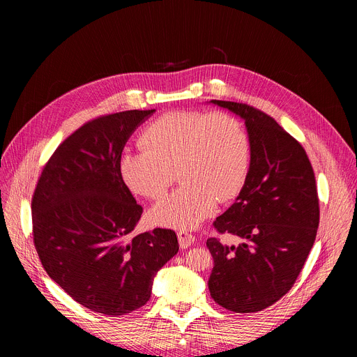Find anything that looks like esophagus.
Here are the masks:
<instances>
[{
    "label": "esophagus",
    "mask_w": 357,
    "mask_h": 357,
    "mask_svg": "<svg viewBox=\"0 0 357 357\" xmlns=\"http://www.w3.org/2000/svg\"><path fill=\"white\" fill-rule=\"evenodd\" d=\"M177 238H178V244H180L181 249H187L188 245H191V244L195 243V236H191V234H188L185 231H178L177 233Z\"/></svg>",
    "instance_id": "34e87169"
}]
</instances>
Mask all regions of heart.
I'll return each instance as SVG.
<instances>
[{"label": "heart", "instance_id": "1", "mask_svg": "<svg viewBox=\"0 0 357 357\" xmlns=\"http://www.w3.org/2000/svg\"><path fill=\"white\" fill-rule=\"evenodd\" d=\"M142 147L120 157L124 183L143 197L167 193L177 172L183 185L157 203L150 220L162 227L191 230L234 199L248 178L252 158L243 123L223 112H173L153 121L142 134Z\"/></svg>", "mask_w": 357, "mask_h": 357}]
</instances>
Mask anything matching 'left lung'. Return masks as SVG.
I'll list each match as a JSON object with an SVG mask.
<instances>
[{
  "label": "left lung",
  "mask_w": 357,
  "mask_h": 357,
  "mask_svg": "<svg viewBox=\"0 0 357 357\" xmlns=\"http://www.w3.org/2000/svg\"><path fill=\"white\" fill-rule=\"evenodd\" d=\"M244 120L252 158L236 202L214 227L240 238L236 245L207 240L214 261L208 290L236 313L260 312L294 284L319 227L314 173L305 149L270 116L248 104L208 101Z\"/></svg>",
  "instance_id": "8db88e82"
}]
</instances>
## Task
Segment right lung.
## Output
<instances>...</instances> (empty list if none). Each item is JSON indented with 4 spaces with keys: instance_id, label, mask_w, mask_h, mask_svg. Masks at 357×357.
<instances>
[{
    "instance_id": "add662e5",
    "label": "right lung",
    "mask_w": 357,
    "mask_h": 357,
    "mask_svg": "<svg viewBox=\"0 0 357 357\" xmlns=\"http://www.w3.org/2000/svg\"><path fill=\"white\" fill-rule=\"evenodd\" d=\"M154 112L130 109L79 127L45 164L31 202L48 276L79 305L113 317L144 306L157 271L178 252L173 230L132 233L143 208L119 167L130 135Z\"/></svg>"
}]
</instances>
